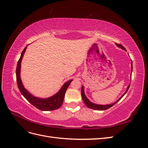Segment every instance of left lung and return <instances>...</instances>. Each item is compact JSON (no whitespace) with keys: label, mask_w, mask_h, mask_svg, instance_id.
<instances>
[{"label":"left lung","mask_w":148,"mask_h":148,"mask_svg":"<svg viewBox=\"0 0 148 148\" xmlns=\"http://www.w3.org/2000/svg\"><path fill=\"white\" fill-rule=\"evenodd\" d=\"M116 45H117L118 47H120L121 49H123L124 51H126V49H125V48L122 45V44H116ZM131 66H132V71L133 70V64H132H132H131ZM130 84L128 85V86L127 87V89L126 91H125V92L123 94V95L121 96L119 99L115 102L114 103H112V104H107V105H99V104H94V103L91 102L90 101H89L88 98L86 97V96H85L84 95V87L82 86V99H83V101L84 102V103L85 104V105H86L87 107H88L90 109H95V110H107L109 109L110 107H112L114 104H115L116 103H117L119 100H120L123 97V96L125 95V94L127 93V92L128 91V89L130 88Z\"/></svg>","instance_id":"8db88e82"}]
</instances>
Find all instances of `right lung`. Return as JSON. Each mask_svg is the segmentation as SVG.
<instances>
[{
	"label": "right lung",
	"mask_w": 148,
	"mask_h": 148,
	"mask_svg": "<svg viewBox=\"0 0 148 148\" xmlns=\"http://www.w3.org/2000/svg\"><path fill=\"white\" fill-rule=\"evenodd\" d=\"M26 48H27V47H26L24 49V50L21 52L20 59L18 62L16 69V82L18 87L19 88L20 92L21 93V95L26 98V100L39 110L48 111L53 110L59 109L64 102L65 94L66 89L69 86L70 84L71 83V81H72L73 79H71L70 81L66 82L63 86H62L59 92H57L55 95H53L50 97L46 98V99H41V98H38L33 96L25 88L23 83L21 82L20 78L21 62L22 59H23V54L26 51Z\"/></svg>",
	"instance_id": "1"
}]
</instances>
